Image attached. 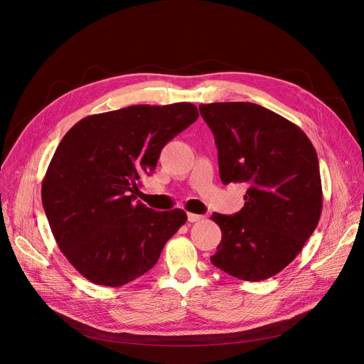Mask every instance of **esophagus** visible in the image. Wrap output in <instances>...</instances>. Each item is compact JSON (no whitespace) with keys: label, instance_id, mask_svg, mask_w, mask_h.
I'll list each match as a JSON object with an SVG mask.
<instances>
[{"label":"esophagus","instance_id":"esophagus-1","mask_svg":"<svg viewBox=\"0 0 364 364\" xmlns=\"http://www.w3.org/2000/svg\"><path fill=\"white\" fill-rule=\"evenodd\" d=\"M205 217L200 215V214H193V213H188V222L190 223H196V222H200V220H203Z\"/></svg>","mask_w":364,"mask_h":364}]
</instances>
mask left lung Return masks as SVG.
I'll return each mask as SVG.
<instances>
[{
    "label": "left lung",
    "mask_w": 364,
    "mask_h": 364,
    "mask_svg": "<svg viewBox=\"0 0 364 364\" xmlns=\"http://www.w3.org/2000/svg\"><path fill=\"white\" fill-rule=\"evenodd\" d=\"M215 136L220 179L245 183V206L213 214L222 241L211 262L243 281L274 277L297 257L322 214L317 153L301 127L259 105H200Z\"/></svg>",
    "instance_id": "left-lung-1"
}]
</instances>
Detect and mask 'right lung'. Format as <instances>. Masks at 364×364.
Returning <instances> with one entry per match:
<instances>
[{
    "mask_svg": "<svg viewBox=\"0 0 364 364\" xmlns=\"http://www.w3.org/2000/svg\"><path fill=\"white\" fill-rule=\"evenodd\" d=\"M199 118L191 103L135 105L90 115L60 141L42 181L54 240L82 277L121 287L149 272L186 213L136 200L161 150Z\"/></svg>",
    "mask_w": 364,
    "mask_h": 364,
    "instance_id": "obj_1",
    "label": "right lung"
}]
</instances>
